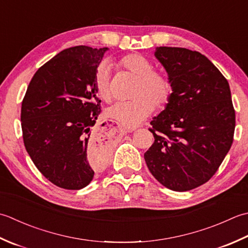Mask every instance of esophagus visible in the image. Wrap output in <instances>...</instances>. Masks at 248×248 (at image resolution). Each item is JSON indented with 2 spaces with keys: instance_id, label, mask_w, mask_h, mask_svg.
Instances as JSON below:
<instances>
[{
  "instance_id": "esophagus-1",
  "label": "esophagus",
  "mask_w": 248,
  "mask_h": 248,
  "mask_svg": "<svg viewBox=\"0 0 248 248\" xmlns=\"http://www.w3.org/2000/svg\"><path fill=\"white\" fill-rule=\"evenodd\" d=\"M131 129H121V133L122 134H127V133H131Z\"/></svg>"
}]
</instances>
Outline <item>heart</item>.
Segmentation results:
<instances>
[{
	"label": "heart",
	"mask_w": 248,
	"mask_h": 248,
	"mask_svg": "<svg viewBox=\"0 0 248 248\" xmlns=\"http://www.w3.org/2000/svg\"><path fill=\"white\" fill-rule=\"evenodd\" d=\"M119 65L136 77L130 102H118L106 110V114L122 127L133 129L149 117L155 107L165 105L172 92L167 75L153 69L152 63L141 54H127L120 59ZM111 70L108 63H100L94 74L96 93L108 102L112 97L110 87Z\"/></svg>",
	"instance_id": "heart-1"
}]
</instances>
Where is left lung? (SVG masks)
<instances>
[{
	"mask_svg": "<svg viewBox=\"0 0 248 248\" xmlns=\"http://www.w3.org/2000/svg\"><path fill=\"white\" fill-rule=\"evenodd\" d=\"M154 55L168 74L172 93L151 121L155 140L144 159L165 187L190 190L214 175L231 148L235 112L230 87L200 52L157 47Z\"/></svg>",
	"mask_w": 248,
	"mask_h": 248,
	"instance_id": "obj_1",
	"label": "left lung"
}]
</instances>
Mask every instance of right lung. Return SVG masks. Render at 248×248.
Segmentation results:
<instances>
[{
	"label": "right lung",
	"instance_id": "add662e5",
	"mask_svg": "<svg viewBox=\"0 0 248 248\" xmlns=\"http://www.w3.org/2000/svg\"><path fill=\"white\" fill-rule=\"evenodd\" d=\"M108 48L76 46L44 64L21 106L27 152L42 174L65 189H81L109 157L111 141L92 135L100 113L94 74Z\"/></svg>",
	"mask_w": 248,
	"mask_h": 248
}]
</instances>
